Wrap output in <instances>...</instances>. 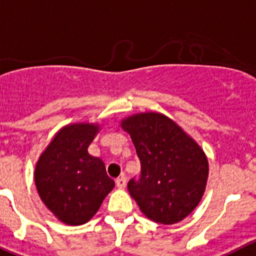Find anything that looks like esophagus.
Returning a JSON list of instances; mask_svg holds the SVG:
<instances>
[{
    "label": "esophagus",
    "mask_w": 256,
    "mask_h": 256,
    "mask_svg": "<svg viewBox=\"0 0 256 256\" xmlns=\"http://www.w3.org/2000/svg\"><path fill=\"white\" fill-rule=\"evenodd\" d=\"M116 184L119 188H124L126 186V177H119V178L116 180Z\"/></svg>",
    "instance_id": "34e87169"
}]
</instances>
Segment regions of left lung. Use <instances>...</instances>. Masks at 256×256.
I'll use <instances>...</instances> for the list:
<instances>
[{
	"label": "left lung",
	"mask_w": 256,
	"mask_h": 256,
	"mask_svg": "<svg viewBox=\"0 0 256 256\" xmlns=\"http://www.w3.org/2000/svg\"><path fill=\"white\" fill-rule=\"evenodd\" d=\"M140 162V174L128 191L140 211L154 222L184 220L201 201L208 174L205 153L166 116L142 113L126 119Z\"/></svg>",
	"instance_id": "1"
}]
</instances>
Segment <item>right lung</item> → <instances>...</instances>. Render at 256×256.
<instances>
[{
	"mask_svg": "<svg viewBox=\"0 0 256 256\" xmlns=\"http://www.w3.org/2000/svg\"><path fill=\"white\" fill-rule=\"evenodd\" d=\"M96 132L93 124L65 126L36 164L35 184L41 200L68 225L89 221L114 187L103 160L88 153Z\"/></svg>",
	"mask_w": 256,
	"mask_h": 256,
	"instance_id": "right-lung-1",
	"label": "right lung"
}]
</instances>
